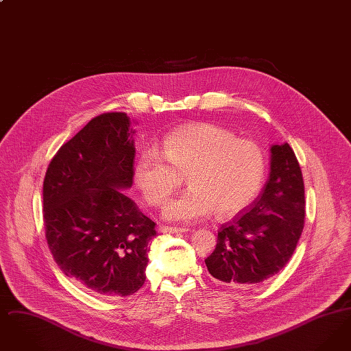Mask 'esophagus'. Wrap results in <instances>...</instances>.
<instances>
[{
	"instance_id": "esophagus-1",
	"label": "esophagus",
	"mask_w": 351,
	"mask_h": 351,
	"mask_svg": "<svg viewBox=\"0 0 351 351\" xmlns=\"http://www.w3.org/2000/svg\"><path fill=\"white\" fill-rule=\"evenodd\" d=\"M188 230H189V229H186V228H175V226H165V225H162V226L159 228V232H160V233H185V232H188Z\"/></svg>"
}]
</instances>
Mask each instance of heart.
I'll use <instances>...</instances> for the list:
<instances>
[{"label": "heart", "mask_w": 351, "mask_h": 351, "mask_svg": "<svg viewBox=\"0 0 351 351\" xmlns=\"http://www.w3.org/2000/svg\"><path fill=\"white\" fill-rule=\"evenodd\" d=\"M266 172L261 147L213 123H196L169 134L162 151H145L134 169L143 197L162 205L180 186L189 188L168 201L163 217L195 222L233 216L259 193Z\"/></svg>", "instance_id": "heart-1"}]
</instances>
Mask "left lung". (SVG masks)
<instances>
[{
    "instance_id": "left-lung-1",
    "label": "left lung",
    "mask_w": 351,
    "mask_h": 351,
    "mask_svg": "<svg viewBox=\"0 0 351 351\" xmlns=\"http://www.w3.org/2000/svg\"><path fill=\"white\" fill-rule=\"evenodd\" d=\"M269 173L249 208L221 226L217 246L205 259L221 283L247 287L276 275L298 246L305 217L300 166L288 143L269 147Z\"/></svg>"
}]
</instances>
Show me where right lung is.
I'll use <instances>...</instances> for the list:
<instances>
[{
    "label": "right lung",
    "instance_id": "obj_1",
    "mask_svg": "<svg viewBox=\"0 0 351 351\" xmlns=\"http://www.w3.org/2000/svg\"><path fill=\"white\" fill-rule=\"evenodd\" d=\"M136 122L125 113L90 119L52 158L43 182L51 254L84 289L110 298L146 280L155 222L123 192L132 188Z\"/></svg>",
    "mask_w": 351,
    "mask_h": 351
}]
</instances>
